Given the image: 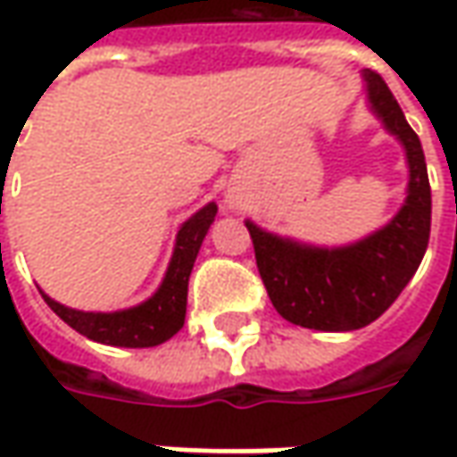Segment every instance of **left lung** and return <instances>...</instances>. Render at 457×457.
<instances>
[{"mask_svg": "<svg viewBox=\"0 0 457 457\" xmlns=\"http://www.w3.org/2000/svg\"><path fill=\"white\" fill-rule=\"evenodd\" d=\"M369 112L404 150L410 180L404 203L369 237L343 246H318L279 237L246 219L259 274L277 312L325 333L359 330L384 315L412 279L430 241L432 195L425 152L384 79L363 68Z\"/></svg>", "mask_w": 457, "mask_h": 457, "instance_id": "obj_1", "label": "left lung"}]
</instances>
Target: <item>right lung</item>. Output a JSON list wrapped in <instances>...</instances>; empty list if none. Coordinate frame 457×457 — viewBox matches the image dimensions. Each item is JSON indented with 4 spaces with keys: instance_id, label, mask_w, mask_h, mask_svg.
I'll return each instance as SVG.
<instances>
[{
    "instance_id": "add662e5",
    "label": "right lung",
    "mask_w": 457,
    "mask_h": 457,
    "mask_svg": "<svg viewBox=\"0 0 457 457\" xmlns=\"http://www.w3.org/2000/svg\"><path fill=\"white\" fill-rule=\"evenodd\" d=\"M219 205L211 201L195 211L190 219L178 228L172 256L167 264L165 277L160 287L152 292L145 303L114 312H94V310H76L53 300L45 295V303L50 310L68 323L80 336L106 345L119 348H152L170 341L185 323V307H187V279L193 272L195 256L201 252V244L211 223L216 220Z\"/></svg>"
}]
</instances>
